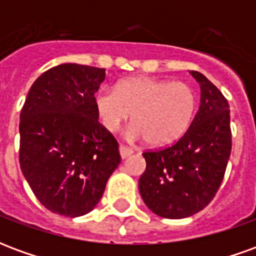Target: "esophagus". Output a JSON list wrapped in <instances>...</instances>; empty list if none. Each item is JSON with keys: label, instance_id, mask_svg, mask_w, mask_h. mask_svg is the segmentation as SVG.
<instances>
[{"label": "esophagus", "instance_id": "34e87169", "mask_svg": "<svg viewBox=\"0 0 256 256\" xmlns=\"http://www.w3.org/2000/svg\"><path fill=\"white\" fill-rule=\"evenodd\" d=\"M119 154H120V158H122V159H126V158H128V156L133 154V150H130V148H128V146H124V145H120V146H119Z\"/></svg>", "mask_w": 256, "mask_h": 256}]
</instances>
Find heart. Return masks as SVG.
I'll use <instances>...</instances> for the list:
<instances>
[{
    "mask_svg": "<svg viewBox=\"0 0 256 256\" xmlns=\"http://www.w3.org/2000/svg\"><path fill=\"white\" fill-rule=\"evenodd\" d=\"M101 124L115 132L132 115L126 137L146 140L152 146L176 142L188 128L194 111V92L184 82L134 76L116 88H102L94 98Z\"/></svg>",
    "mask_w": 256,
    "mask_h": 256,
    "instance_id": "1",
    "label": "heart"
}]
</instances>
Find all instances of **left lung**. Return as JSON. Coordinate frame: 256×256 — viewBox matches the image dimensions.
I'll use <instances>...</instances> for the list:
<instances>
[{"label": "left lung", "mask_w": 256, "mask_h": 256, "mask_svg": "<svg viewBox=\"0 0 256 256\" xmlns=\"http://www.w3.org/2000/svg\"><path fill=\"white\" fill-rule=\"evenodd\" d=\"M190 74L200 84V106L186 133L166 150L142 154L141 198L152 212L168 220L196 214L214 198L232 150L228 100L203 74Z\"/></svg>", "instance_id": "left-lung-1"}]
</instances>
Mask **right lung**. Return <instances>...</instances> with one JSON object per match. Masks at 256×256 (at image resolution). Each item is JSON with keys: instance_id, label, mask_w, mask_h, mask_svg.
<instances>
[{"instance_id": "obj_1", "label": "right lung", "mask_w": 256, "mask_h": 256, "mask_svg": "<svg viewBox=\"0 0 256 256\" xmlns=\"http://www.w3.org/2000/svg\"><path fill=\"white\" fill-rule=\"evenodd\" d=\"M104 79V68L56 66L32 84L20 112V168L54 214L90 212L120 163L116 140L96 112L94 94Z\"/></svg>"}]
</instances>
